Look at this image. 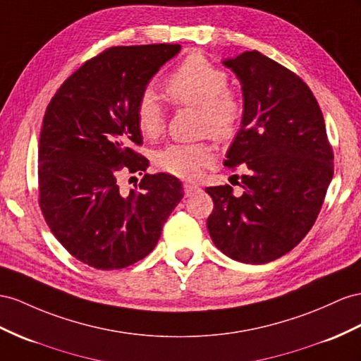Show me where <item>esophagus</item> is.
I'll list each match as a JSON object with an SVG mask.
<instances>
[{
  "label": "esophagus",
  "mask_w": 361,
  "mask_h": 361,
  "mask_svg": "<svg viewBox=\"0 0 361 361\" xmlns=\"http://www.w3.org/2000/svg\"><path fill=\"white\" fill-rule=\"evenodd\" d=\"M184 193H186V197H189V195H192L193 192L195 190H198V186L197 184H192V183H184Z\"/></svg>",
  "instance_id": "obj_1"
}]
</instances>
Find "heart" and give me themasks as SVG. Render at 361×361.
<instances>
[{
	"label": "heart",
	"mask_w": 361,
	"mask_h": 361,
	"mask_svg": "<svg viewBox=\"0 0 361 361\" xmlns=\"http://www.w3.org/2000/svg\"><path fill=\"white\" fill-rule=\"evenodd\" d=\"M227 73L214 66L204 54L192 53L166 80V92L180 105L201 111L200 126L216 140H228L243 117V104L228 90ZM135 120L142 134L155 138L166 125L164 109L154 91L146 90L135 105ZM215 154L207 143H173L155 154L154 163L163 172L181 180H197L214 164Z\"/></svg>",
	"instance_id": "heart-1"
}]
</instances>
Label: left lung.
Here are the masks:
<instances>
[{"label": "left lung", "instance_id": "left-lung-1", "mask_svg": "<svg viewBox=\"0 0 361 361\" xmlns=\"http://www.w3.org/2000/svg\"><path fill=\"white\" fill-rule=\"evenodd\" d=\"M223 63L244 97L241 129L224 166L241 164L245 173L239 197L228 184L206 188L214 200L207 228L226 256L267 264L291 252L316 223L334 155L317 100L298 75L256 50Z\"/></svg>", "mask_w": 361, "mask_h": 361}]
</instances>
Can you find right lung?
<instances>
[{"label": "right lung", "mask_w": 361, "mask_h": 361, "mask_svg": "<svg viewBox=\"0 0 361 361\" xmlns=\"http://www.w3.org/2000/svg\"><path fill=\"white\" fill-rule=\"evenodd\" d=\"M178 44L111 47L63 82L45 111L38 146L39 206L66 250L97 270L125 269L157 245L183 198L169 173L149 175L135 105ZM144 178L129 192L119 180ZM133 178V177H131Z\"/></svg>", "instance_id": "add662e5"}]
</instances>
